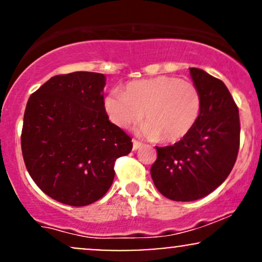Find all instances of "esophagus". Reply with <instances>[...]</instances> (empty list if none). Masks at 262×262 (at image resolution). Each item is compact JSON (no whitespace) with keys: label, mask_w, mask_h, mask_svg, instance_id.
<instances>
[{"label":"esophagus","mask_w":262,"mask_h":262,"mask_svg":"<svg viewBox=\"0 0 262 262\" xmlns=\"http://www.w3.org/2000/svg\"><path fill=\"white\" fill-rule=\"evenodd\" d=\"M141 145H143V144H141L140 141H138V140L133 139V150H137V149H139Z\"/></svg>","instance_id":"esophagus-1"}]
</instances>
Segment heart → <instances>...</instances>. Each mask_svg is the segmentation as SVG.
I'll use <instances>...</instances> for the list:
<instances>
[{"label":"heart","mask_w":262,"mask_h":262,"mask_svg":"<svg viewBox=\"0 0 262 262\" xmlns=\"http://www.w3.org/2000/svg\"><path fill=\"white\" fill-rule=\"evenodd\" d=\"M201 93L193 82L176 76H156L127 83L123 92L112 91L104 100L110 121L122 129L143 118L140 132L149 139L176 143L196 124Z\"/></svg>","instance_id":"heart-1"}]
</instances>
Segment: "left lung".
Returning <instances> with one entry per match:
<instances>
[{
	"mask_svg": "<svg viewBox=\"0 0 262 262\" xmlns=\"http://www.w3.org/2000/svg\"><path fill=\"white\" fill-rule=\"evenodd\" d=\"M201 93V112L192 130L173 145L156 146L150 173L159 192L179 202L200 200L224 182L240 145L239 110L222 80L189 69Z\"/></svg>",
	"mask_w": 262,
	"mask_h": 262,
	"instance_id": "left-lung-1",
	"label": "left lung"
}]
</instances>
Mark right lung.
I'll return each instance as SVG.
<instances>
[{"label": "right lung", "instance_id": "right-lung-1", "mask_svg": "<svg viewBox=\"0 0 262 262\" xmlns=\"http://www.w3.org/2000/svg\"><path fill=\"white\" fill-rule=\"evenodd\" d=\"M104 75H56L32 93L20 146L33 181L64 204L98 201L114 179V162L130 152L132 138L110 122L102 90Z\"/></svg>", "mask_w": 262, "mask_h": 262}]
</instances>
